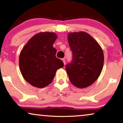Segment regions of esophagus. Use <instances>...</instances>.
Instances as JSON below:
<instances>
[{"mask_svg": "<svg viewBox=\"0 0 123 123\" xmlns=\"http://www.w3.org/2000/svg\"><path fill=\"white\" fill-rule=\"evenodd\" d=\"M62 61L63 62V63H64V65H65V59H62Z\"/></svg>", "mask_w": 123, "mask_h": 123, "instance_id": "esophagus-1", "label": "esophagus"}]
</instances>
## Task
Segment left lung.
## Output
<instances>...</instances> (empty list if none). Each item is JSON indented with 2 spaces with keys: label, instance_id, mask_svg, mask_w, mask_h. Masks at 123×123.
<instances>
[{
  "label": "left lung",
  "instance_id": "1",
  "mask_svg": "<svg viewBox=\"0 0 123 123\" xmlns=\"http://www.w3.org/2000/svg\"><path fill=\"white\" fill-rule=\"evenodd\" d=\"M68 40L73 59L65 67L70 81L80 88L92 85L103 68V50L98 43L83 31L68 33Z\"/></svg>",
  "mask_w": 123,
  "mask_h": 123
}]
</instances>
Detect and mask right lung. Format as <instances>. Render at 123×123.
<instances>
[{
    "label": "right lung",
    "mask_w": 123,
    "mask_h": 123,
    "mask_svg": "<svg viewBox=\"0 0 123 123\" xmlns=\"http://www.w3.org/2000/svg\"><path fill=\"white\" fill-rule=\"evenodd\" d=\"M57 38L54 32H44L34 35L21 50L19 69L23 78L33 86L43 88L51 83L56 70L63 68L57 58L53 44Z\"/></svg>",
    "instance_id": "obj_1"
}]
</instances>
